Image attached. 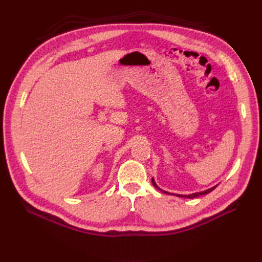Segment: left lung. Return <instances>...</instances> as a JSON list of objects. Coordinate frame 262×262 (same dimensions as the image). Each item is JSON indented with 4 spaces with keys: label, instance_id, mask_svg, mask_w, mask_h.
Masks as SVG:
<instances>
[{
    "label": "left lung",
    "instance_id": "left-lung-1",
    "mask_svg": "<svg viewBox=\"0 0 262 262\" xmlns=\"http://www.w3.org/2000/svg\"><path fill=\"white\" fill-rule=\"evenodd\" d=\"M152 184H153V186L156 188V189H158V190H161L162 192H164V193H166V194H173V193H170V192H168V191H165V190H163V189H161L160 187H158L157 185H156V182H155V180H154V178L152 179ZM217 187V185L216 186H214V187H212V188H210V189H207V190H203V191H200V192H194V193H190V194H173V195H177V196H179V198H186V199H193V198H196V196H200V195H203V194H208V193H210L211 191H213L214 189H215Z\"/></svg>",
    "mask_w": 262,
    "mask_h": 262
}]
</instances>
